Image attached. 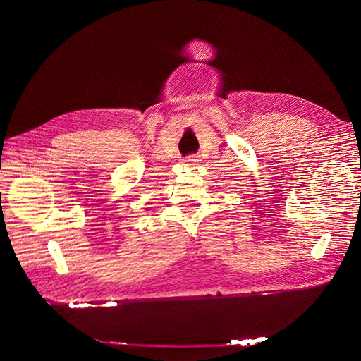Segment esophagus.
<instances>
[{"mask_svg": "<svg viewBox=\"0 0 361 361\" xmlns=\"http://www.w3.org/2000/svg\"><path fill=\"white\" fill-rule=\"evenodd\" d=\"M200 159H199V157H195V155H190V157H187L183 159V166L185 167H188V169H195V166H197V162H199Z\"/></svg>", "mask_w": 361, "mask_h": 361, "instance_id": "obj_1", "label": "esophagus"}]
</instances>
